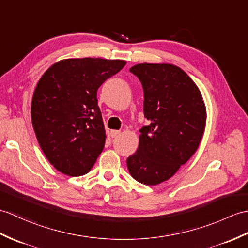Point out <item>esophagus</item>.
<instances>
[{
	"label": "esophagus",
	"mask_w": 248,
	"mask_h": 248,
	"mask_svg": "<svg viewBox=\"0 0 248 248\" xmlns=\"http://www.w3.org/2000/svg\"><path fill=\"white\" fill-rule=\"evenodd\" d=\"M118 135H120V131H118V130H112V131H111V136H112V138L117 137Z\"/></svg>",
	"instance_id": "esophagus-1"
}]
</instances>
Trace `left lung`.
I'll use <instances>...</instances> for the list:
<instances>
[{
	"mask_svg": "<svg viewBox=\"0 0 248 248\" xmlns=\"http://www.w3.org/2000/svg\"><path fill=\"white\" fill-rule=\"evenodd\" d=\"M143 89L140 146L126 158L132 177L157 185L175 174L197 151L205 130L206 108L199 88L180 67L142 63L130 68Z\"/></svg>",
	"mask_w": 248,
	"mask_h": 248,
	"instance_id": "8db88e82",
	"label": "left lung"
}]
</instances>
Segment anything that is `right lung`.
Segmentation results:
<instances>
[{
	"label": "right lung",
	"mask_w": 248,
	"mask_h": 248,
	"mask_svg": "<svg viewBox=\"0 0 248 248\" xmlns=\"http://www.w3.org/2000/svg\"><path fill=\"white\" fill-rule=\"evenodd\" d=\"M125 65L124 60L66 59L44 73L34 90L31 122L39 145L55 168L86 174L106 143L97 91Z\"/></svg>",
	"instance_id": "right-lung-1"
}]
</instances>
